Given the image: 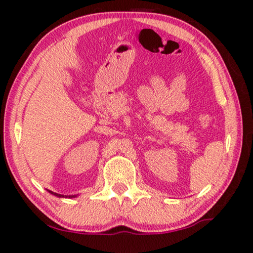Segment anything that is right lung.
<instances>
[{"mask_svg":"<svg viewBox=\"0 0 253 253\" xmlns=\"http://www.w3.org/2000/svg\"><path fill=\"white\" fill-rule=\"evenodd\" d=\"M48 193L50 194H52V195H54V196H57V197H69V199H71V197H76V195H69V196H64V195H62V194H57V193H53V191H51V190H47Z\"/></svg>","mask_w":253,"mask_h":253,"instance_id":"obj_1","label":"right lung"}]
</instances>
